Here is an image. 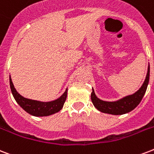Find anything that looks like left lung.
<instances>
[{
    "instance_id": "8db88e82",
    "label": "left lung",
    "mask_w": 154,
    "mask_h": 154,
    "mask_svg": "<svg viewBox=\"0 0 154 154\" xmlns=\"http://www.w3.org/2000/svg\"><path fill=\"white\" fill-rule=\"evenodd\" d=\"M149 81V64L148 66V72L145 82L141 85V87L134 94H132L131 95L125 96L119 100L107 102V101L99 99L96 96L94 89H92L91 101L94 106H95V108L98 109V111L103 113L111 114V115H116V116L128 113L133 109L136 108L140 103L147 90Z\"/></svg>"
}]
</instances>
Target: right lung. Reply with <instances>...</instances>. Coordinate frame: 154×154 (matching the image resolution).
I'll return each instance as SVG.
<instances>
[{
	"label": "right lung",
	"mask_w": 154,
	"mask_h": 154,
	"mask_svg": "<svg viewBox=\"0 0 154 154\" xmlns=\"http://www.w3.org/2000/svg\"><path fill=\"white\" fill-rule=\"evenodd\" d=\"M9 85H10L12 94L17 104L27 113L36 117L48 116L59 112L63 108L68 94V88H67L64 94L56 100L51 102H40V101L32 100V99L24 98L20 94H18L13 84L10 75H9Z\"/></svg>",
	"instance_id": "right-lung-1"
}]
</instances>
